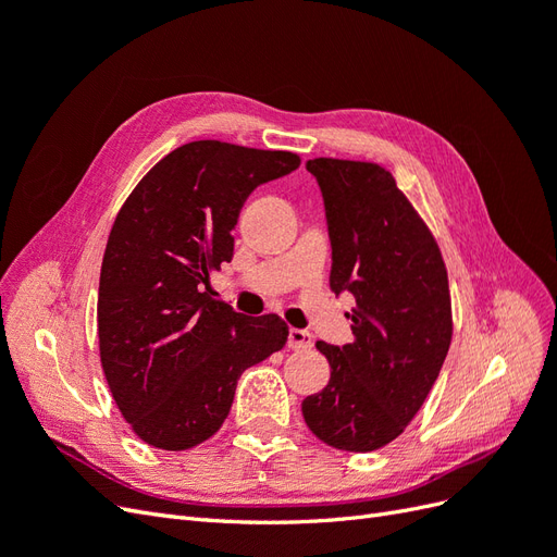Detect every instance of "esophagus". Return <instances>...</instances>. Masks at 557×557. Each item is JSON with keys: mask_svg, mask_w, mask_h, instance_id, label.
Listing matches in <instances>:
<instances>
[{"mask_svg": "<svg viewBox=\"0 0 557 557\" xmlns=\"http://www.w3.org/2000/svg\"><path fill=\"white\" fill-rule=\"evenodd\" d=\"M288 346H290L293 350H307V348L313 346V336H311V332H307V330L290 327V332H288Z\"/></svg>", "mask_w": 557, "mask_h": 557, "instance_id": "esophagus-1", "label": "esophagus"}]
</instances>
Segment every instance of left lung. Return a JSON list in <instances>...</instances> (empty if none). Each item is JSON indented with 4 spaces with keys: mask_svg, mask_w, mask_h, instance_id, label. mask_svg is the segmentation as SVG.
<instances>
[{
    "mask_svg": "<svg viewBox=\"0 0 557 557\" xmlns=\"http://www.w3.org/2000/svg\"><path fill=\"white\" fill-rule=\"evenodd\" d=\"M307 170L325 199L330 288L348 290L356 309L352 344H315L330 381L301 401V416L327 446L369 453L407 430L442 372L453 336L448 272L385 166L313 158Z\"/></svg>",
    "mask_w": 557,
    "mask_h": 557,
    "instance_id": "1",
    "label": "left lung"
}]
</instances>
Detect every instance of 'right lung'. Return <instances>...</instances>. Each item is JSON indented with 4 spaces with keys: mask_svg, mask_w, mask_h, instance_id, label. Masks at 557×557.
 Here are the masks:
<instances>
[{
    "mask_svg": "<svg viewBox=\"0 0 557 557\" xmlns=\"http://www.w3.org/2000/svg\"><path fill=\"white\" fill-rule=\"evenodd\" d=\"M299 156L215 139L164 156L117 211L99 276V360L123 418L148 446L188 450L230 413L237 381L288 342L274 313L242 315L211 293L232 260L246 197Z\"/></svg>",
    "mask_w": 557,
    "mask_h": 557,
    "instance_id": "add662e5",
    "label": "right lung"
}]
</instances>
